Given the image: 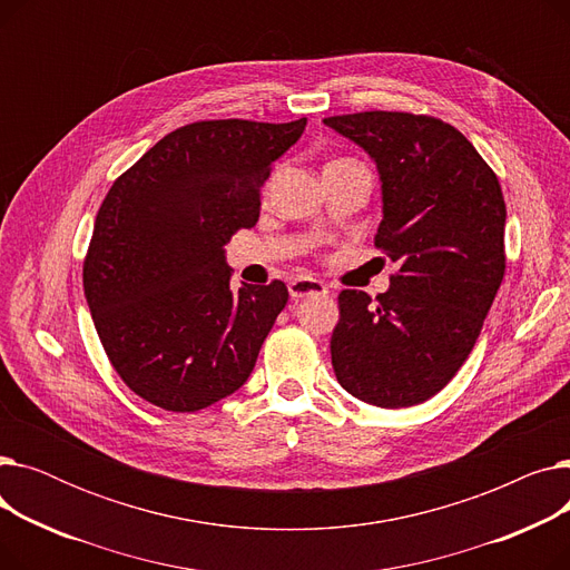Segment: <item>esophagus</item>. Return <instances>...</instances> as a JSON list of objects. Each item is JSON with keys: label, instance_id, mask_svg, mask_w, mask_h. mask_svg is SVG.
I'll list each match as a JSON object with an SVG mask.
<instances>
[{"label": "esophagus", "instance_id": "esophagus-1", "mask_svg": "<svg viewBox=\"0 0 570 570\" xmlns=\"http://www.w3.org/2000/svg\"><path fill=\"white\" fill-rule=\"evenodd\" d=\"M288 293H291L293 301H303V297L327 295V286L318 279H312V277H297L288 284Z\"/></svg>", "mask_w": 570, "mask_h": 570}]
</instances>
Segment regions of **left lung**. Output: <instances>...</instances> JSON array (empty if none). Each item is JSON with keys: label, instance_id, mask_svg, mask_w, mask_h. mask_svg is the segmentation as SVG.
Here are the masks:
<instances>
[{"label": "left lung", "instance_id": "1", "mask_svg": "<svg viewBox=\"0 0 570 570\" xmlns=\"http://www.w3.org/2000/svg\"><path fill=\"white\" fill-rule=\"evenodd\" d=\"M325 127L363 147L381 183L376 247L391 288L340 293L331 340L340 385L381 409L436 395L464 365L501 286L505 203L475 147L436 117L353 112Z\"/></svg>", "mask_w": 570, "mask_h": 570}]
</instances>
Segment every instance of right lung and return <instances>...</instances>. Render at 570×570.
<instances>
[{
	"label": "right lung",
	"instance_id": "1",
	"mask_svg": "<svg viewBox=\"0 0 570 570\" xmlns=\"http://www.w3.org/2000/svg\"><path fill=\"white\" fill-rule=\"evenodd\" d=\"M307 119H215L164 136L115 179L97 215L82 286L115 372L175 413L245 385L288 288H230L226 245L261 215V185Z\"/></svg>",
	"mask_w": 570,
	"mask_h": 570
}]
</instances>
